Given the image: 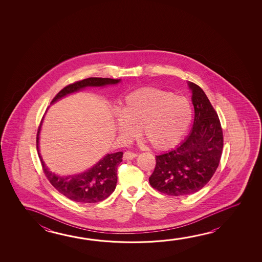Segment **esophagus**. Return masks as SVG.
Here are the masks:
<instances>
[{
    "mask_svg": "<svg viewBox=\"0 0 262 262\" xmlns=\"http://www.w3.org/2000/svg\"><path fill=\"white\" fill-rule=\"evenodd\" d=\"M138 155L135 152H132V151H125L124 155H123V159L124 160H129V159H133L134 157H136Z\"/></svg>",
    "mask_w": 262,
    "mask_h": 262,
    "instance_id": "1",
    "label": "esophagus"
}]
</instances>
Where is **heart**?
Wrapping results in <instances>:
<instances>
[{
	"label": "heart",
	"instance_id": "obj_1",
	"mask_svg": "<svg viewBox=\"0 0 262 262\" xmlns=\"http://www.w3.org/2000/svg\"><path fill=\"white\" fill-rule=\"evenodd\" d=\"M117 120V130L125 140L142 135L152 148L165 151L176 146L192 120L186 97L155 88L135 90L125 97Z\"/></svg>",
	"mask_w": 262,
	"mask_h": 262
}]
</instances>
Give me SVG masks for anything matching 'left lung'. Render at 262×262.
I'll use <instances>...</instances> for the list:
<instances>
[{
	"label": "left lung",
	"instance_id": "8db88e82",
	"mask_svg": "<svg viewBox=\"0 0 262 262\" xmlns=\"http://www.w3.org/2000/svg\"><path fill=\"white\" fill-rule=\"evenodd\" d=\"M192 92L194 123L187 139L174 150L156 156L150 185L171 196H185L202 189L215 173L224 147L217 112L204 91L188 83Z\"/></svg>",
	"mask_w": 262,
	"mask_h": 262
}]
</instances>
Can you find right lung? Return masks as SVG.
Instances as JSON below:
<instances>
[{"label": "right lung", "mask_w": 262, "mask_h": 262, "mask_svg": "<svg viewBox=\"0 0 262 262\" xmlns=\"http://www.w3.org/2000/svg\"><path fill=\"white\" fill-rule=\"evenodd\" d=\"M120 79L99 78L91 77L83 79L62 88L56 95L51 103H54L61 97L71 93L76 92L86 86H103L106 84H115L120 83ZM41 123L38 126L37 133V150L41 162L42 169L47 179L54 188L74 202L82 203H95L102 202L115 190L118 176V165L122 161V151L106 155L92 168L79 174L60 177L51 173L47 168L38 151V135Z\"/></svg>", "instance_id": "1"}]
</instances>
